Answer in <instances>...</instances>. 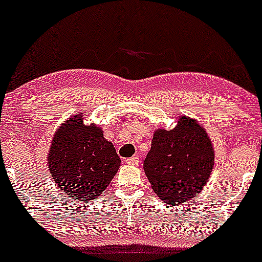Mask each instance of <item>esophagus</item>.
<instances>
[{
	"instance_id": "obj_1",
	"label": "esophagus",
	"mask_w": 262,
	"mask_h": 262,
	"mask_svg": "<svg viewBox=\"0 0 262 262\" xmlns=\"http://www.w3.org/2000/svg\"><path fill=\"white\" fill-rule=\"evenodd\" d=\"M125 162L128 163V165H138L139 163V158L138 156H134V157H130V158H126Z\"/></svg>"
}]
</instances>
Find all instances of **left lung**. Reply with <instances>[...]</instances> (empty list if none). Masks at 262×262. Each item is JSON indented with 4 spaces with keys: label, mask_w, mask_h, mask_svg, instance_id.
I'll use <instances>...</instances> for the list:
<instances>
[{
    "label": "left lung",
    "mask_w": 262,
    "mask_h": 262,
    "mask_svg": "<svg viewBox=\"0 0 262 262\" xmlns=\"http://www.w3.org/2000/svg\"><path fill=\"white\" fill-rule=\"evenodd\" d=\"M213 163L214 150L207 132L185 116L171 130L156 132L143 167L160 199L178 207L204 189Z\"/></svg>",
    "instance_id": "obj_1"
}]
</instances>
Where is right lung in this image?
<instances>
[{"instance_id":"1","label":"right lung","mask_w":262,"mask_h":262,"mask_svg":"<svg viewBox=\"0 0 262 262\" xmlns=\"http://www.w3.org/2000/svg\"><path fill=\"white\" fill-rule=\"evenodd\" d=\"M84 115L66 120L53 138L48 156L55 184L71 199H97L118 172L120 158L97 125H83Z\"/></svg>"}]
</instances>
